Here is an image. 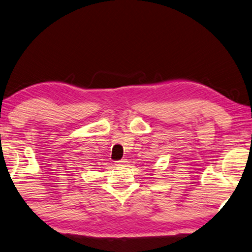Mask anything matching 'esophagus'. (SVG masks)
Segmentation results:
<instances>
[{
  "instance_id": "obj_1",
  "label": "esophagus",
  "mask_w": 252,
  "mask_h": 252,
  "mask_svg": "<svg viewBox=\"0 0 252 252\" xmlns=\"http://www.w3.org/2000/svg\"><path fill=\"white\" fill-rule=\"evenodd\" d=\"M126 161L125 160V159H121V160H118V161H115V166H123L125 165Z\"/></svg>"
}]
</instances>
